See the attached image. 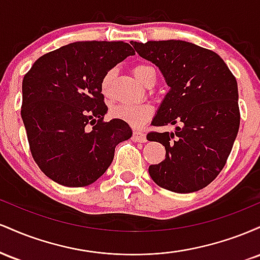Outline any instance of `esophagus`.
<instances>
[{
	"label": "esophagus",
	"mask_w": 260,
	"mask_h": 260,
	"mask_svg": "<svg viewBox=\"0 0 260 260\" xmlns=\"http://www.w3.org/2000/svg\"><path fill=\"white\" fill-rule=\"evenodd\" d=\"M132 138H133L134 142H139V143L147 142V136H145V133L140 132V131H133Z\"/></svg>",
	"instance_id": "1"
}]
</instances>
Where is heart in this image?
Here are the masks:
<instances>
[{
    "mask_svg": "<svg viewBox=\"0 0 260 260\" xmlns=\"http://www.w3.org/2000/svg\"><path fill=\"white\" fill-rule=\"evenodd\" d=\"M133 73L140 82L148 84L150 80L155 79V71L151 66L139 63L133 67ZM113 78V71H109L101 79V91L105 96H109L110 85ZM112 116L118 120L126 122L132 127H142L153 115V107L148 104L140 105H117L112 109Z\"/></svg>",
    "mask_w": 260,
    "mask_h": 260,
    "instance_id": "obj_1",
    "label": "heart"
}]
</instances>
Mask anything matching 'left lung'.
<instances>
[{"mask_svg": "<svg viewBox=\"0 0 260 260\" xmlns=\"http://www.w3.org/2000/svg\"><path fill=\"white\" fill-rule=\"evenodd\" d=\"M160 68L170 90L151 124H181L174 133L150 132L165 160L149 166L157 186L192 193L211 183L225 166L240 128L237 80L217 53L182 40L131 43Z\"/></svg>", "mask_w": 260, "mask_h": 260, "instance_id": "8db88e82", "label": "left lung"}]
</instances>
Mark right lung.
<instances>
[{
	"instance_id": "1",
	"label": "right lung",
	"mask_w": 260,
	"mask_h": 260,
	"mask_svg": "<svg viewBox=\"0 0 260 260\" xmlns=\"http://www.w3.org/2000/svg\"><path fill=\"white\" fill-rule=\"evenodd\" d=\"M123 41H78L39 57L23 78L22 113L39 169L67 187H85L111 165L118 143L132 137L126 122L104 121L101 79L128 56Z\"/></svg>"
}]
</instances>
